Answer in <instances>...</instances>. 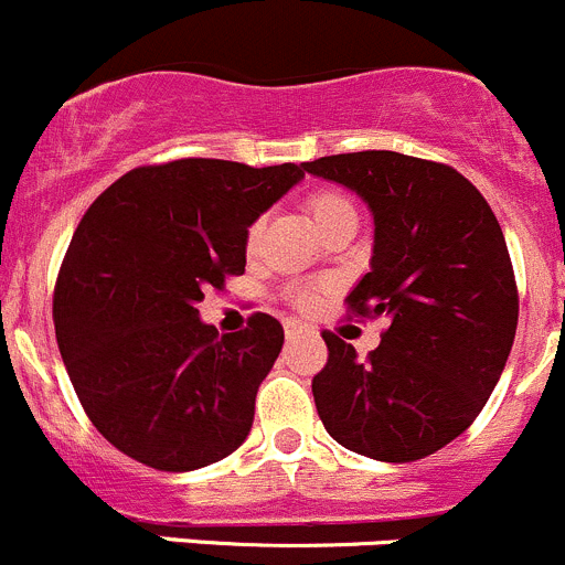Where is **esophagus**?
Instances as JSON below:
<instances>
[{"mask_svg": "<svg viewBox=\"0 0 565 565\" xmlns=\"http://www.w3.org/2000/svg\"><path fill=\"white\" fill-rule=\"evenodd\" d=\"M302 330H305V327L299 324V321H294V319H286V335H288V338H297L299 332H302Z\"/></svg>", "mask_w": 565, "mask_h": 565, "instance_id": "1", "label": "esophagus"}]
</instances>
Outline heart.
Returning a JSON list of instances; mask_svg holds the SVG:
<instances>
[{
  "label": "heart",
  "mask_w": 565,
  "mask_h": 565,
  "mask_svg": "<svg viewBox=\"0 0 565 565\" xmlns=\"http://www.w3.org/2000/svg\"><path fill=\"white\" fill-rule=\"evenodd\" d=\"M308 207H310V216L316 218V224H319L321 233H324V230L330 227V224L341 222V218L354 216V205H352V202H349L347 196H343V193H338V191H319V193H313V196L308 199ZM260 227H263V222H260V218H257V222H252L249 230H246V246H249V249L257 244V235H260ZM299 302H310V294L308 291L299 294Z\"/></svg>",
  "instance_id": "b5f03b06"
}]
</instances>
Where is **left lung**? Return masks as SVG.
<instances>
[{"label":"left lung","instance_id":"left-lung-1","mask_svg":"<svg viewBox=\"0 0 565 565\" xmlns=\"http://www.w3.org/2000/svg\"><path fill=\"white\" fill-rule=\"evenodd\" d=\"M302 169L347 185L372 211V271L347 305L391 319L366 360L321 332L330 352L313 377L321 424L366 458H427L480 416L513 347L519 291L502 227L452 166L369 149Z\"/></svg>","mask_w":565,"mask_h":565}]
</instances>
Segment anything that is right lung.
I'll use <instances>...</instances> for the list:
<instances>
[{"instance_id":"1","label":"right lung","mask_w":565,"mask_h":565,"mask_svg":"<svg viewBox=\"0 0 565 565\" xmlns=\"http://www.w3.org/2000/svg\"><path fill=\"white\" fill-rule=\"evenodd\" d=\"M305 177L213 158L138 166L85 211L55 286V335L79 405L118 452L193 471L241 447L282 324L218 335L196 305L244 274L246 230Z\"/></svg>"}]
</instances>
